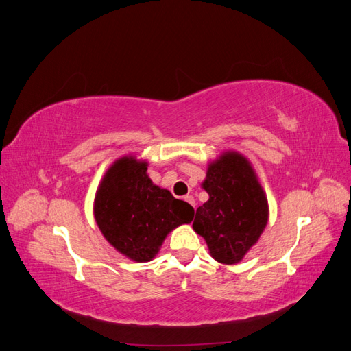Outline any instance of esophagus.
Instances as JSON below:
<instances>
[{
	"instance_id": "34e87169",
	"label": "esophagus",
	"mask_w": 351,
	"mask_h": 351,
	"mask_svg": "<svg viewBox=\"0 0 351 351\" xmlns=\"http://www.w3.org/2000/svg\"><path fill=\"white\" fill-rule=\"evenodd\" d=\"M184 200H186V202H189V204L192 205L193 208L196 206V200H195V197H193L192 195H187V196H184Z\"/></svg>"
}]
</instances>
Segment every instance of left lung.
<instances>
[{"mask_svg": "<svg viewBox=\"0 0 351 351\" xmlns=\"http://www.w3.org/2000/svg\"><path fill=\"white\" fill-rule=\"evenodd\" d=\"M209 199L199 206L193 230L206 240L210 256L237 263L268 222V202L247 159L226 152L210 164L202 183Z\"/></svg>", "mask_w": 351, "mask_h": 351, "instance_id": "obj_1", "label": "left lung"}]
</instances>
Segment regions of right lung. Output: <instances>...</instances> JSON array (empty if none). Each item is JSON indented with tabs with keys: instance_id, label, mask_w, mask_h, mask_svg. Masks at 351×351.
Masks as SVG:
<instances>
[{
	"instance_id": "right-lung-1",
	"label": "right lung",
	"mask_w": 351,
	"mask_h": 351,
	"mask_svg": "<svg viewBox=\"0 0 351 351\" xmlns=\"http://www.w3.org/2000/svg\"><path fill=\"white\" fill-rule=\"evenodd\" d=\"M146 162L124 156L105 174L95 197V219L104 237L136 262L151 261L167 234L189 224L195 209L155 186Z\"/></svg>"
}]
</instances>
